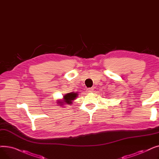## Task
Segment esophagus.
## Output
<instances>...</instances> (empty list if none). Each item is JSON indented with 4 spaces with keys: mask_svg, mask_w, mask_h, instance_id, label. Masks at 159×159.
<instances>
[{
    "mask_svg": "<svg viewBox=\"0 0 159 159\" xmlns=\"http://www.w3.org/2000/svg\"><path fill=\"white\" fill-rule=\"evenodd\" d=\"M93 88H88L87 89V91H88V93H90V92H92V91H93Z\"/></svg>",
    "mask_w": 159,
    "mask_h": 159,
    "instance_id": "1",
    "label": "esophagus"
}]
</instances>
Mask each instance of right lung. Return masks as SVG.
<instances>
[{"label":"right lung","mask_w":159,"mask_h":159,"mask_svg":"<svg viewBox=\"0 0 159 159\" xmlns=\"http://www.w3.org/2000/svg\"><path fill=\"white\" fill-rule=\"evenodd\" d=\"M78 96L77 93H67L64 96V100L63 101H58V103H59L58 104H71L72 101L73 100L76 98Z\"/></svg>","instance_id":"add662e5"}]
</instances>
